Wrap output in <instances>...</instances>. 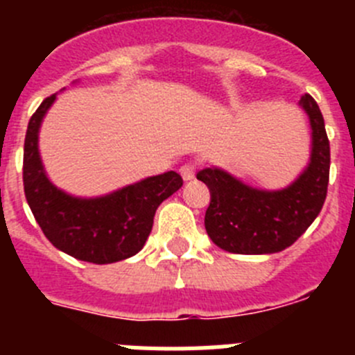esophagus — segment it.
<instances>
[{"mask_svg": "<svg viewBox=\"0 0 355 355\" xmlns=\"http://www.w3.org/2000/svg\"><path fill=\"white\" fill-rule=\"evenodd\" d=\"M180 174L183 181H192L196 178V165L193 163H184L183 167L180 168Z\"/></svg>", "mask_w": 355, "mask_h": 355, "instance_id": "34e87169", "label": "esophagus"}]
</instances>
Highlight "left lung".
I'll return each instance as SVG.
<instances>
[{
	"instance_id": "obj_1",
	"label": "left lung",
	"mask_w": 355,
	"mask_h": 355,
	"mask_svg": "<svg viewBox=\"0 0 355 355\" xmlns=\"http://www.w3.org/2000/svg\"><path fill=\"white\" fill-rule=\"evenodd\" d=\"M311 126L309 162L288 187L263 190L224 168L208 167L197 180L209 188L205 225L211 241L233 254H274L293 245L325 202L331 147L322 112L309 94L300 97Z\"/></svg>"
}]
</instances>
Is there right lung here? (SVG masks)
Listing matches in <instances>:
<instances>
[{"instance_id":"1","label":"right lung","mask_w":355,"mask_h":355,"mask_svg":"<svg viewBox=\"0 0 355 355\" xmlns=\"http://www.w3.org/2000/svg\"><path fill=\"white\" fill-rule=\"evenodd\" d=\"M56 101L44 99L24 139L23 183L28 206L53 245L81 261L108 265L142 250L163 200L183 187L174 171L150 175L99 197H76L51 183L39 150L42 121Z\"/></svg>"}]
</instances>
